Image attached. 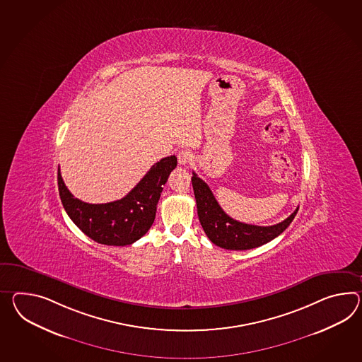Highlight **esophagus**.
I'll use <instances>...</instances> for the list:
<instances>
[{"mask_svg":"<svg viewBox=\"0 0 362 362\" xmlns=\"http://www.w3.org/2000/svg\"><path fill=\"white\" fill-rule=\"evenodd\" d=\"M177 160L180 165H188L194 160V154L189 150H180L177 153Z\"/></svg>","mask_w":362,"mask_h":362,"instance_id":"34e87169","label":"esophagus"}]
</instances>
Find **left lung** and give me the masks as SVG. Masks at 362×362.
<instances>
[{
  "label": "left lung",
  "instance_id": "obj_1",
  "mask_svg": "<svg viewBox=\"0 0 362 362\" xmlns=\"http://www.w3.org/2000/svg\"><path fill=\"white\" fill-rule=\"evenodd\" d=\"M197 216L206 237L216 246L226 250H250L279 237L294 220L298 208L286 220L272 226L248 225L229 217L217 203L211 188L194 173L192 177Z\"/></svg>",
  "mask_w": 362,
  "mask_h": 362
}]
</instances>
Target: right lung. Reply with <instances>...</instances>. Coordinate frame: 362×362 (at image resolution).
I'll list each match as a JSON object with an SVG mask.
<instances>
[{
    "instance_id": "obj_1",
    "label": "right lung",
    "mask_w": 362,
    "mask_h": 362,
    "mask_svg": "<svg viewBox=\"0 0 362 362\" xmlns=\"http://www.w3.org/2000/svg\"><path fill=\"white\" fill-rule=\"evenodd\" d=\"M171 156L154 163L139 185L112 203H83L74 197L57 173L59 194L71 220L88 238L107 246H128L144 237L153 225L160 192L170 173L177 168Z\"/></svg>"
}]
</instances>
